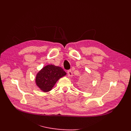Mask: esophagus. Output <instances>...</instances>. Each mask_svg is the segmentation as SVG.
<instances>
[{"instance_id": "esophagus-1", "label": "esophagus", "mask_w": 131, "mask_h": 131, "mask_svg": "<svg viewBox=\"0 0 131 131\" xmlns=\"http://www.w3.org/2000/svg\"><path fill=\"white\" fill-rule=\"evenodd\" d=\"M67 73L68 74V76H69V77H72L73 76V73H72V72L71 70H68L67 72Z\"/></svg>"}]
</instances>
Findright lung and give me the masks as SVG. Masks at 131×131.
<instances>
[{"instance_id":"obj_1","label":"right lung","mask_w":131,"mask_h":131,"mask_svg":"<svg viewBox=\"0 0 131 131\" xmlns=\"http://www.w3.org/2000/svg\"><path fill=\"white\" fill-rule=\"evenodd\" d=\"M66 74L61 67L49 65L43 67L37 74L36 82L41 90L48 92L51 90L56 82Z\"/></svg>"}]
</instances>
